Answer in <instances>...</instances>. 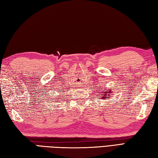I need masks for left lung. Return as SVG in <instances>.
Masks as SVG:
<instances>
[{
  "label": "left lung",
  "instance_id": "obj_1",
  "mask_svg": "<svg viewBox=\"0 0 158 158\" xmlns=\"http://www.w3.org/2000/svg\"><path fill=\"white\" fill-rule=\"evenodd\" d=\"M102 88V87H101ZM102 90H101V91H103L102 92H101L102 93H100V95H106V98H108V97L109 98L110 97V93H111V91L110 90H107V91H108V92H106V90L105 89H104V88H102ZM105 98H102V99H104Z\"/></svg>",
  "mask_w": 158,
  "mask_h": 158
}]
</instances>
